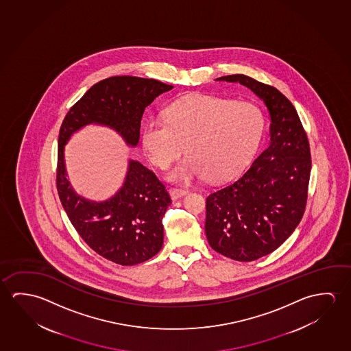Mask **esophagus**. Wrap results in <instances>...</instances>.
I'll return each instance as SVG.
<instances>
[{
    "mask_svg": "<svg viewBox=\"0 0 351 351\" xmlns=\"http://www.w3.org/2000/svg\"><path fill=\"white\" fill-rule=\"evenodd\" d=\"M188 194L186 190L180 189H171L169 190V195H171V199L173 201L178 200L180 197H183L185 195Z\"/></svg>",
    "mask_w": 351,
    "mask_h": 351,
    "instance_id": "34e87169",
    "label": "esophagus"
}]
</instances>
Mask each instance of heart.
Here are the masks:
<instances>
[{"label": "heart", "mask_w": 351, "mask_h": 351, "mask_svg": "<svg viewBox=\"0 0 351 351\" xmlns=\"http://www.w3.org/2000/svg\"><path fill=\"white\" fill-rule=\"evenodd\" d=\"M261 110L246 101L194 96L172 104L166 118H151L143 130V145L157 167L167 168L183 152L188 155L167 173L173 183L232 178L250 161L265 132Z\"/></svg>", "instance_id": "obj_1"}]
</instances>
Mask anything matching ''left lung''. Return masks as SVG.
<instances>
[{
  "instance_id": "left-lung-1",
  "label": "left lung",
  "mask_w": 351,
  "mask_h": 351,
  "mask_svg": "<svg viewBox=\"0 0 351 351\" xmlns=\"http://www.w3.org/2000/svg\"><path fill=\"white\" fill-rule=\"evenodd\" d=\"M217 82L239 83L269 114V143L249 169L206 199L212 249L237 261H254L278 249L300 223L306 206L311 154L298 112L279 90L244 74Z\"/></svg>"
}]
</instances>
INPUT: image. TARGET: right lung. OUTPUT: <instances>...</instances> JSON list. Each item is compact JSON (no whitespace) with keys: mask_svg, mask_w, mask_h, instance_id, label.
<instances>
[{"mask_svg":"<svg viewBox=\"0 0 351 351\" xmlns=\"http://www.w3.org/2000/svg\"><path fill=\"white\" fill-rule=\"evenodd\" d=\"M173 85L155 79L112 77L91 86L69 110L58 136L57 190L62 206L82 239L100 256L133 266L155 256L163 245L162 218L171 197L155 173L129 158L121 188L106 200H90L73 189L64 146L86 125L114 130L129 147L139 144L145 108Z\"/></svg>","mask_w":351,"mask_h":351,"instance_id":"obj_1","label":"right lung"}]
</instances>
